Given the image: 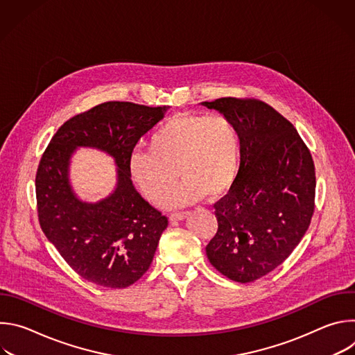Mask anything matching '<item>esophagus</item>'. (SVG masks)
I'll return each mask as SVG.
<instances>
[{
	"label": "esophagus",
	"mask_w": 355,
	"mask_h": 355,
	"mask_svg": "<svg viewBox=\"0 0 355 355\" xmlns=\"http://www.w3.org/2000/svg\"><path fill=\"white\" fill-rule=\"evenodd\" d=\"M188 215H189L188 211H182V212H173V214H170L168 218H170L171 222H175V220H182V219H185Z\"/></svg>",
	"instance_id": "obj_1"
}]
</instances>
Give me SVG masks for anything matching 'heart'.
Wrapping results in <instances>:
<instances>
[{"instance_id": "b5f03b06", "label": "heart", "mask_w": 355, "mask_h": 355, "mask_svg": "<svg viewBox=\"0 0 355 355\" xmlns=\"http://www.w3.org/2000/svg\"><path fill=\"white\" fill-rule=\"evenodd\" d=\"M148 151H135L129 160L133 181L153 204L171 207L204 198H219L236 182L241 141L236 125L225 115L178 114L148 139Z\"/></svg>"}]
</instances>
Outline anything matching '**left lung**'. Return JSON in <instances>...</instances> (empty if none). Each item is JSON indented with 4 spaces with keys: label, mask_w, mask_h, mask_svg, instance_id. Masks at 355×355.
<instances>
[{
    "label": "left lung",
    "mask_w": 355,
    "mask_h": 355,
    "mask_svg": "<svg viewBox=\"0 0 355 355\" xmlns=\"http://www.w3.org/2000/svg\"><path fill=\"white\" fill-rule=\"evenodd\" d=\"M202 105L227 116L241 141L239 177L214 205L218 232L207 256L229 279L254 282L305 236L315 212V162L293 125L261 99L225 96Z\"/></svg>",
    "instance_id": "left-lung-1"
}]
</instances>
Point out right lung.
I'll use <instances>...</instances> for the list:
<instances>
[{"mask_svg":"<svg viewBox=\"0 0 355 355\" xmlns=\"http://www.w3.org/2000/svg\"><path fill=\"white\" fill-rule=\"evenodd\" d=\"M166 111L121 101L99 104L66 121L42 155L35 178L40 229L92 284L126 288L140 279L168 226V218L135 189L129 170L136 143ZM78 145L107 150L120 168L116 192L98 205L78 201L68 184V160Z\"/></svg>","mask_w":355,"mask_h":355,"instance_id":"1","label":"right lung"}]
</instances>
